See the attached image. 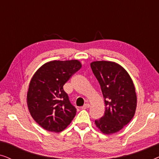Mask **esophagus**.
Segmentation results:
<instances>
[{"label": "esophagus", "instance_id": "obj_1", "mask_svg": "<svg viewBox=\"0 0 159 159\" xmlns=\"http://www.w3.org/2000/svg\"><path fill=\"white\" fill-rule=\"evenodd\" d=\"M89 107H90V104L86 103V104H84V105L82 106L81 108H82V109H87V108H88Z\"/></svg>", "mask_w": 159, "mask_h": 159}]
</instances>
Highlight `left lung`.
I'll use <instances>...</instances> for the list:
<instances>
[{"instance_id":"8db88e82","label":"left lung","mask_w":159,"mask_h":159,"mask_svg":"<svg viewBox=\"0 0 159 159\" xmlns=\"http://www.w3.org/2000/svg\"><path fill=\"white\" fill-rule=\"evenodd\" d=\"M90 66L97 78L105 102V112L95 126L102 133L120 131L133 118L137 95L133 81L125 69L114 61H95Z\"/></svg>"}]
</instances>
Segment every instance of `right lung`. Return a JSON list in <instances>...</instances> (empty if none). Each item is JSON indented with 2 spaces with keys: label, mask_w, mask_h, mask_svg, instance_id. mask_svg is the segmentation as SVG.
Masks as SVG:
<instances>
[{
  "label": "right lung",
  "mask_w": 159,
  "mask_h": 159,
  "mask_svg": "<svg viewBox=\"0 0 159 159\" xmlns=\"http://www.w3.org/2000/svg\"><path fill=\"white\" fill-rule=\"evenodd\" d=\"M81 67L79 60H53L42 65L32 76L27 94V107L44 129L58 133L75 118L77 110L63 86Z\"/></svg>",
  "instance_id": "add662e5"
}]
</instances>
